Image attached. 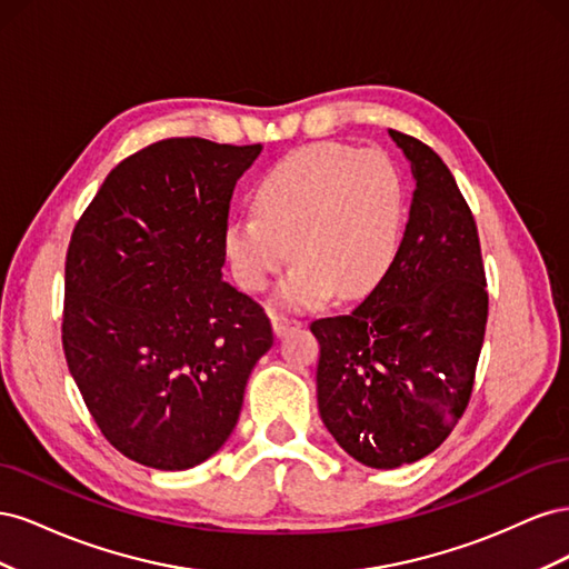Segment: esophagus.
<instances>
[{
	"label": "esophagus",
	"instance_id": "esophagus-1",
	"mask_svg": "<svg viewBox=\"0 0 569 569\" xmlns=\"http://www.w3.org/2000/svg\"><path fill=\"white\" fill-rule=\"evenodd\" d=\"M270 320H272V330H274V335H278V337L289 335L291 330H297V327L301 325V320L291 318V316H284V313H272Z\"/></svg>",
	"mask_w": 569,
	"mask_h": 569
}]
</instances>
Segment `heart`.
<instances>
[{
  "instance_id": "b5f03b06",
  "label": "heart",
  "mask_w": 569,
  "mask_h": 569,
  "mask_svg": "<svg viewBox=\"0 0 569 569\" xmlns=\"http://www.w3.org/2000/svg\"><path fill=\"white\" fill-rule=\"evenodd\" d=\"M253 216L230 218L222 249L237 284L263 291L291 249L278 289L287 308L358 299L382 280L399 249L403 187L380 151L311 144L287 153L256 182Z\"/></svg>"
}]
</instances>
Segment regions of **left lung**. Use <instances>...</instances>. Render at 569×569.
<instances>
[{
    "instance_id": "left-lung-1",
    "label": "left lung",
    "mask_w": 569,
    "mask_h": 569,
    "mask_svg": "<svg viewBox=\"0 0 569 569\" xmlns=\"http://www.w3.org/2000/svg\"><path fill=\"white\" fill-rule=\"evenodd\" d=\"M389 137L416 180L399 251L349 316L311 322L320 418L375 470L416 462L453 432L489 313L477 226L451 170L416 137Z\"/></svg>"
}]
</instances>
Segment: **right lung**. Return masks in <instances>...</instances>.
<instances>
[{
    "mask_svg": "<svg viewBox=\"0 0 569 569\" xmlns=\"http://www.w3.org/2000/svg\"><path fill=\"white\" fill-rule=\"evenodd\" d=\"M261 144L173 137L120 161L66 256L63 351L113 449L189 470L232 435L272 327L222 280L230 199Z\"/></svg>",
    "mask_w": 569,
    "mask_h": 569,
    "instance_id": "obj_1",
    "label": "right lung"
}]
</instances>
